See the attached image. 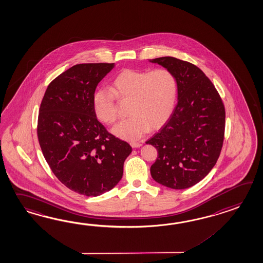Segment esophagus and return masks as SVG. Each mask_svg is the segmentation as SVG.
Here are the masks:
<instances>
[{"label":"esophagus","instance_id":"1","mask_svg":"<svg viewBox=\"0 0 263 263\" xmlns=\"http://www.w3.org/2000/svg\"><path fill=\"white\" fill-rule=\"evenodd\" d=\"M129 144H130V146L133 147H139L142 146V144L139 143V142H130Z\"/></svg>","mask_w":263,"mask_h":263}]
</instances>
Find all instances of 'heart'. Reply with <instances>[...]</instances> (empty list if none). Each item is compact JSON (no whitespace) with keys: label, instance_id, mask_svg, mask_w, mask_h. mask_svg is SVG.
<instances>
[{"label":"heart","instance_id":"heart-1","mask_svg":"<svg viewBox=\"0 0 263 263\" xmlns=\"http://www.w3.org/2000/svg\"><path fill=\"white\" fill-rule=\"evenodd\" d=\"M114 94L99 89L93 95L96 116L106 124L118 117L116 98L129 100V117L116 124L112 134L124 140H139L149 128L155 129L165 124L174 109L178 84L171 70L159 68L153 71L124 69L111 83Z\"/></svg>","mask_w":263,"mask_h":263}]
</instances>
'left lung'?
Returning <instances> with one entry per match:
<instances>
[{
	"mask_svg": "<svg viewBox=\"0 0 263 263\" xmlns=\"http://www.w3.org/2000/svg\"><path fill=\"white\" fill-rule=\"evenodd\" d=\"M175 74L178 103L170 119L146 142L158 152L153 180L173 190L199 183L216 165L224 138L226 110L200 68L173 57L149 60Z\"/></svg>",
	"mask_w": 263,
	"mask_h": 263,
	"instance_id": "left-lung-1",
	"label": "left lung"
}]
</instances>
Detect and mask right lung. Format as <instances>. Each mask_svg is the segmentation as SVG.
<instances>
[{
    "mask_svg": "<svg viewBox=\"0 0 263 263\" xmlns=\"http://www.w3.org/2000/svg\"><path fill=\"white\" fill-rule=\"evenodd\" d=\"M114 67L115 63H82L69 68L47 87L37 117V139L51 171L69 190L88 197L116 186L132 153L93 110L97 86Z\"/></svg>",
    "mask_w": 263,
    "mask_h": 263,
    "instance_id": "1",
    "label": "right lung"
}]
</instances>
